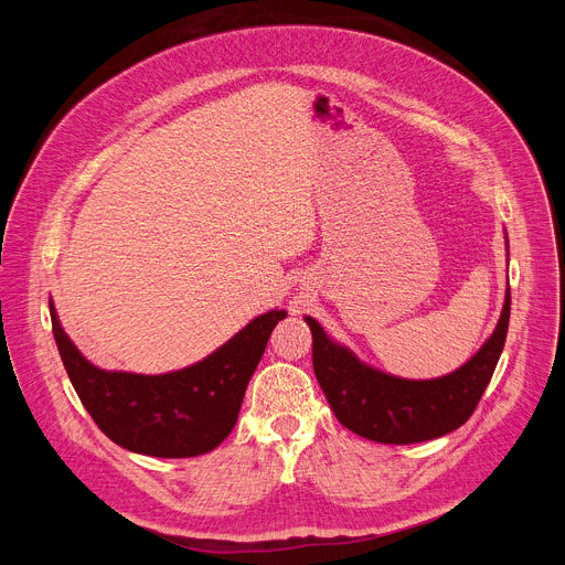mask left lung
<instances>
[{"label": "left lung", "instance_id": "obj_1", "mask_svg": "<svg viewBox=\"0 0 565 565\" xmlns=\"http://www.w3.org/2000/svg\"><path fill=\"white\" fill-rule=\"evenodd\" d=\"M510 303L508 286L499 324L486 344L460 369L431 380L397 377L362 362L306 315L315 375L335 418L353 434L384 445L425 443L458 429L473 414L499 364L508 338Z\"/></svg>", "mask_w": 565, "mask_h": 565}]
</instances>
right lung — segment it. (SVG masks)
<instances>
[{
  "label": "right lung",
  "mask_w": 565,
  "mask_h": 565,
  "mask_svg": "<svg viewBox=\"0 0 565 565\" xmlns=\"http://www.w3.org/2000/svg\"><path fill=\"white\" fill-rule=\"evenodd\" d=\"M49 310L62 364L94 423L122 449L156 458L201 456L227 438L270 333L288 315L273 308L207 358L142 375L92 364L64 333L53 299Z\"/></svg>",
  "instance_id": "add662e5"
}]
</instances>
